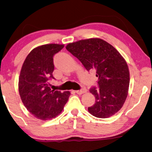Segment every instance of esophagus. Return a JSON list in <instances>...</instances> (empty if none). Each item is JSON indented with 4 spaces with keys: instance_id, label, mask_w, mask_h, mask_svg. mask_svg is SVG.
Listing matches in <instances>:
<instances>
[{
    "instance_id": "34e87169",
    "label": "esophagus",
    "mask_w": 152,
    "mask_h": 152,
    "mask_svg": "<svg viewBox=\"0 0 152 152\" xmlns=\"http://www.w3.org/2000/svg\"><path fill=\"white\" fill-rule=\"evenodd\" d=\"M76 92L78 94H83V93L86 92V90L85 88H83V89H81V90H76Z\"/></svg>"
}]
</instances>
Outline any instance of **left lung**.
<instances>
[{
	"instance_id": "1",
	"label": "left lung",
	"mask_w": 152,
	"mask_h": 152,
	"mask_svg": "<svg viewBox=\"0 0 152 152\" xmlns=\"http://www.w3.org/2000/svg\"><path fill=\"white\" fill-rule=\"evenodd\" d=\"M66 48L87 71L94 70L98 77V88L90 89L95 104L88 107L89 112L99 118H107L118 112L128 95L130 81L128 65L120 53L98 38L70 43Z\"/></svg>"
}]
</instances>
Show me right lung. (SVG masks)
I'll return each instance as SVG.
<instances>
[{
	"label": "right lung",
	"mask_w": 152,
	"mask_h": 152,
	"mask_svg": "<svg viewBox=\"0 0 152 152\" xmlns=\"http://www.w3.org/2000/svg\"><path fill=\"white\" fill-rule=\"evenodd\" d=\"M62 44H45L32 50L24 61L19 79V92L28 111L38 119L48 120L58 116L67 102L70 92L52 90L48 80L55 79L53 56Z\"/></svg>",
	"instance_id": "obj_1"
}]
</instances>
